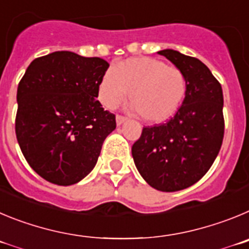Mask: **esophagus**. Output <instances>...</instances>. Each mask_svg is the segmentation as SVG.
<instances>
[{"label":"esophagus","mask_w":249,"mask_h":249,"mask_svg":"<svg viewBox=\"0 0 249 249\" xmlns=\"http://www.w3.org/2000/svg\"><path fill=\"white\" fill-rule=\"evenodd\" d=\"M125 120H126V118H125V116L116 115V124H118V125H122L123 123L125 122Z\"/></svg>","instance_id":"1"}]
</instances>
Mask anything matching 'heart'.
<instances>
[{"instance_id": "b5f03b06", "label": "heart", "mask_w": 249, "mask_h": 249, "mask_svg": "<svg viewBox=\"0 0 249 249\" xmlns=\"http://www.w3.org/2000/svg\"><path fill=\"white\" fill-rule=\"evenodd\" d=\"M189 89L183 71L150 57L122 60L108 69L98 87V95L107 108H115L127 95L141 119L160 124L171 119L181 108Z\"/></svg>"}]
</instances>
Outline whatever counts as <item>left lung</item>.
Wrapping results in <instances>:
<instances>
[{
    "label": "left lung",
    "instance_id": "left-lung-1",
    "mask_svg": "<svg viewBox=\"0 0 249 249\" xmlns=\"http://www.w3.org/2000/svg\"><path fill=\"white\" fill-rule=\"evenodd\" d=\"M159 54L183 71L189 89L169 122L142 129L131 154L136 169L151 187L174 192L201 180L216 160L225 134L223 93L200 59L174 49Z\"/></svg>",
    "mask_w": 249,
    "mask_h": 249
}]
</instances>
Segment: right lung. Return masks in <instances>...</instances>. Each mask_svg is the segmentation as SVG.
<instances>
[{"mask_svg":"<svg viewBox=\"0 0 249 249\" xmlns=\"http://www.w3.org/2000/svg\"><path fill=\"white\" fill-rule=\"evenodd\" d=\"M109 68L99 57L58 51L36 58L17 88L16 136L27 162L41 178L69 186L97 163L105 138L116 127L98 87Z\"/></svg>","mask_w":249,"mask_h":249,"instance_id":"right-lung-1","label":"right lung"}]
</instances>
